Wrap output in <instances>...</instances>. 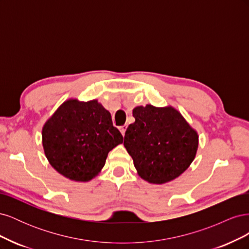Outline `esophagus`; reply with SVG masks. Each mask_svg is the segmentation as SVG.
Segmentation results:
<instances>
[{"mask_svg":"<svg viewBox=\"0 0 249 249\" xmlns=\"http://www.w3.org/2000/svg\"><path fill=\"white\" fill-rule=\"evenodd\" d=\"M119 131L122 132V134H123V136H124V134H125V131H126V125L124 124V125H123V126H119Z\"/></svg>","mask_w":249,"mask_h":249,"instance_id":"obj_1","label":"esophagus"}]
</instances>
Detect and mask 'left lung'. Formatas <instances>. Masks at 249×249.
Masks as SVG:
<instances>
[{"label": "left lung", "mask_w": 249, "mask_h": 249, "mask_svg": "<svg viewBox=\"0 0 249 249\" xmlns=\"http://www.w3.org/2000/svg\"><path fill=\"white\" fill-rule=\"evenodd\" d=\"M135 123L125 131L124 145L138 175L153 184L175 179L189 167L198 146V135L172 107L152 105L133 110Z\"/></svg>", "instance_id": "left-lung-1"}]
</instances>
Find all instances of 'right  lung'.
I'll return each instance as SVG.
<instances>
[{"mask_svg":"<svg viewBox=\"0 0 249 249\" xmlns=\"http://www.w3.org/2000/svg\"><path fill=\"white\" fill-rule=\"evenodd\" d=\"M111 114L97 101L63 103L42 129L50 164L65 178L88 182L104 167L108 153L123 143Z\"/></svg>","mask_w":249,"mask_h":249,"instance_id":"right-lung-1","label":"right lung"}]
</instances>
